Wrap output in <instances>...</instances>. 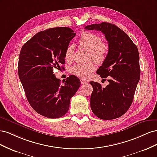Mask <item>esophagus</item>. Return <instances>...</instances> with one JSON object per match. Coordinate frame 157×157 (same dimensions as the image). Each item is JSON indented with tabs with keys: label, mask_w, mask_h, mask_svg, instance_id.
Instances as JSON below:
<instances>
[{
	"label": "esophagus",
	"mask_w": 157,
	"mask_h": 157,
	"mask_svg": "<svg viewBox=\"0 0 157 157\" xmlns=\"http://www.w3.org/2000/svg\"><path fill=\"white\" fill-rule=\"evenodd\" d=\"M80 82H81V84H84L87 83V81H86V80H85L82 79V78H80Z\"/></svg>",
	"instance_id": "esophagus-1"
}]
</instances>
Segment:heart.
<instances>
[{"label": "heart", "mask_w": 157, "mask_h": 157, "mask_svg": "<svg viewBox=\"0 0 157 157\" xmlns=\"http://www.w3.org/2000/svg\"><path fill=\"white\" fill-rule=\"evenodd\" d=\"M78 44L80 48L89 52V59H92L99 64L103 63L106 60L110 50L109 44L103 42L100 36L88 31H83L81 33ZM73 52L74 46L69 44L65 52V59L68 62L72 60ZM94 61L75 64L71 67L70 72L80 78L86 79L96 69V65Z\"/></svg>", "instance_id": "b5f03b06"}]
</instances>
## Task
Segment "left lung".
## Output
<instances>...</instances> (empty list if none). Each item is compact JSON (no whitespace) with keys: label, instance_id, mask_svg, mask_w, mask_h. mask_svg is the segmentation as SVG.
Masks as SVG:
<instances>
[{"label":"left lung","instance_id":"1","mask_svg":"<svg viewBox=\"0 0 157 157\" xmlns=\"http://www.w3.org/2000/svg\"><path fill=\"white\" fill-rule=\"evenodd\" d=\"M84 29L101 31L110 47L96 72L102 78H107L109 84L102 88L98 82H90L93 87L90 107L101 119H115L124 115L134 99L140 78L138 50L126 33L112 23H94Z\"/></svg>","mask_w":157,"mask_h":157}]
</instances>
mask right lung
Wrapping results in <instances>:
<instances>
[{
	"label": "right lung",
	"mask_w": 157,
	"mask_h": 157,
	"mask_svg": "<svg viewBox=\"0 0 157 157\" xmlns=\"http://www.w3.org/2000/svg\"><path fill=\"white\" fill-rule=\"evenodd\" d=\"M75 35L69 27L51 28L37 33L21 49L19 78L30 105L47 118L63 116L69 109L71 98L80 86L75 75L61 84L53 71L65 63L66 48Z\"/></svg>",
	"instance_id": "1"
}]
</instances>
